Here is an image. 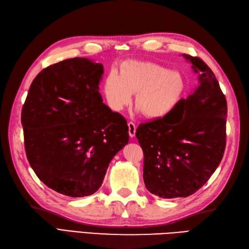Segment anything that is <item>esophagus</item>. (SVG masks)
<instances>
[{"mask_svg": "<svg viewBox=\"0 0 249 249\" xmlns=\"http://www.w3.org/2000/svg\"><path fill=\"white\" fill-rule=\"evenodd\" d=\"M128 133H129V137L132 138L135 137L136 135V130H137V127H136V124L132 123V122H128Z\"/></svg>", "mask_w": 249, "mask_h": 249, "instance_id": "1", "label": "esophagus"}]
</instances>
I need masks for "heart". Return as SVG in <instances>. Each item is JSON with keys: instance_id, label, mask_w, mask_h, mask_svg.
<instances>
[{"instance_id": "1", "label": "heart", "mask_w": 249, "mask_h": 249, "mask_svg": "<svg viewBox=\"0 0 249 249\" xmlns=\"http://www.w3.org/2000/svg\"><path fill=\"white\" fill-rule=\"evenodd\" d=\"M185 80L179 71L147 61H130L121 67L120 75L111 72L104 83V94L114 111L131 103L144 117L161 119L174 109L182 98Z\"/></svg>"}]
</instances>
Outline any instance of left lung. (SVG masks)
<instances>
[{"mask_svg":"<svg viewBox=\"0 0 249 249\" xmlns=\"http://www.w3.org/2000/svg\"><path fill=\"white\" fill-rule=\"evenodd\" d=\"M197 74V87L167 116L140 124L143 179L164 199L195 194L214 173L226 145L227 102L215 75L197 56L183 54Z\"/></svg>","mask_w":249,"mask_h":249,"instance_id":"1","label":"left lung"}]
</instances>
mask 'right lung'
Instances as JSON below:
<instances>
[{"mask_svg": "<svg viewBox=\"0 0 249 249\" xmlns=\"http://www.w3.org/2000/svg\"><path fill=\"white\" fill-rule=\"evenodd\" d=\"M103 73L102 64L73 58L43 69L30 85L21 117L25 150L36 177L59 194H94L128 143L125 118L99 92Z\"/></svg>", "mask_w": 249, "mask_h": 249, "instance_id": "add662e5", "label": "right lung"}]
</instances>
